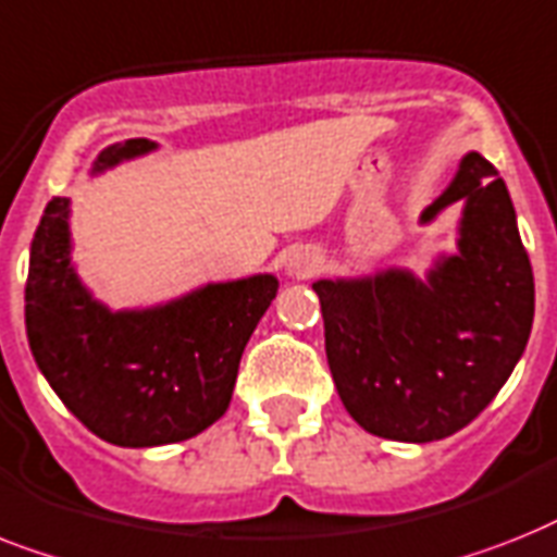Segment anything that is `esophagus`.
Instances as JSON below:
<instances>
[{
    "mask_svg": "<svg viewBox=\"0 0 557 557\" xmlns=\"http://www.w3.org/2000/svg\"><path fill=\"white\" fill-rule=\"evenodd\" d=\"M320 271V255L309 246H297L286 255V274L292 280H309Z\"/></svg>",
    "mask_w": 557,
    "mask_h": 557,
    "instance_id": "obj_1",
    "label": "esophagus"
}]
</instances>
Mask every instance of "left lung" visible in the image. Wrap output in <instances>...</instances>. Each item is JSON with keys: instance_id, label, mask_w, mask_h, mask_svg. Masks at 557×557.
I'll return each mask as SVG.
<instances>
[{"instance_id": "1", "label": "left lung", "mask_w": 557, "mask_h": 557, "mask_svg": "<svg viewBox=\"0 0 557 557\" xmlns=\"http://www.w3.org/2000/svg\"><path fill=\"white\" fill-rule=\"evenodd\" d=\"M460 202L458 251L426 277L383 269L318 280L325 357L351 418L377 437L429 443L469 426L527 349L535 280L495 165L469 151L420 223Z\"/></svg>"}]
</instances>
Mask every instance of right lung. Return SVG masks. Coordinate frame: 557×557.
<instances>
[{
  "mask_svg": "<svg viewBox=\"0 0 557 557\" xmlns=\"http://www.w3.org/2000/svg\"><path fill=\"white\" fill-rule=\"evenodd\" d=\"M157 151L125 139L90 174ZM274 274L206 283L148 309H108L71 260V200L53 197L30 243L25 329L59 400L102 441L128 449L200 435L232 404L239 357L277 294Z\"/></svg>",
  "mask_w": 557,
  "mask_h": 557,
  "instance_id": "add662e5",
  "label": "right lung"
}]
</instances>
